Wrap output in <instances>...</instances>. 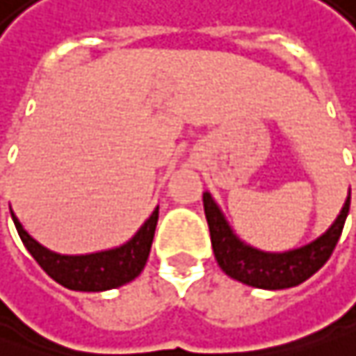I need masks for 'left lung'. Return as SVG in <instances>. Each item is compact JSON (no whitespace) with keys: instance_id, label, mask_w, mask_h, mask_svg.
Masks as SVG:
<instances>
[{"instance_id":"obj_1","label":"left lung","mask_w":356,"mask_h":356,"mask_svg":"<svg viewBox=\"0 0 356 356\" xmlns=\"http://www.w3.org/2000/svg\"><path fill=\"white\" fill-rule=\"evenodd\" d=\"M202 202H204L207 222L211 229L213 251L220 269L233 280L253 288L284 290L306 282L328 261L343 233L344 220L350 209V194L344 202L341 215L337 216L332 227L322 237H318L310 245H304L300 249L286 253H264L241 243L231 233L227 220L222 218L209 192L202 194Z\"/></svg>"}]
</instances>
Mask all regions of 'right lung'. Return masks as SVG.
<instances>
[{
	"mask_svg": "<svg viewBox=\"0 0 356 356\" xmlns=\"http://www.w3.org/2000/svg\"><path fill=\"white\" fill-rule=\"evenodd\" d=\"M13 225L17 229V235L30 255L54 282L68 290H79V292H103L119 288L131 280H136L141 273V269L147 261L156 225H158V209L152 213V216L143 222L136 237L125 245L111 249V251H101V253H90V255H58L48 249H44L40 243H36L17 222V218L12 215Z\"/></svg>",
	"mask_w": 356,
	"mask_h": 356,
	"instance_id": "1",
	"label": "right lung"
}]
</instances>
